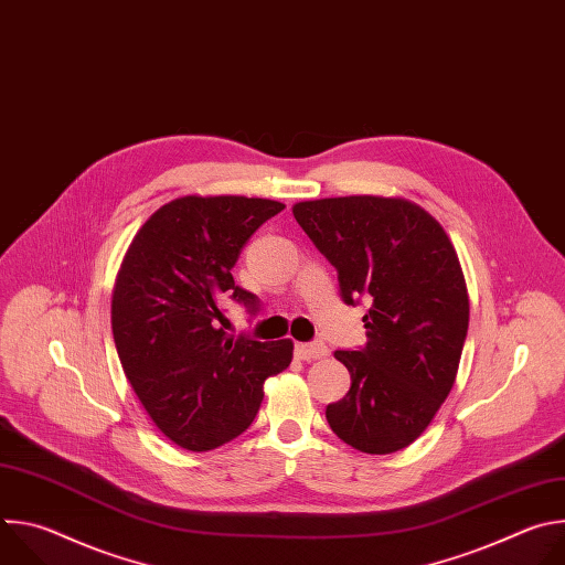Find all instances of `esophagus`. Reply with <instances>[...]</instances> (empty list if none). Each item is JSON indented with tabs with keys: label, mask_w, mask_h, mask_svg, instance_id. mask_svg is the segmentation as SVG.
<instances>
[{
	"label": "esophagus",
	"mask_w": 565,
	"mask_h": 565,
	"mask_svg": "<svg viewBox=\"0 0 565 565\" xmlns=\"http://www.w3.org/2000/svg\"><path fill=\"white\" fill-rule=\"evenodd\" d=\"M329 351H327V347L321 344V342H312V344H297L295 347V355L299 358V360H303V362H310V360H319V358H324Z\"/></svg>",
	"instance_id": "obj_1"
}]
</instances>
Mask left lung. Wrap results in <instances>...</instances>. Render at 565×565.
Instances as JSON below:
<instances>
[{
	"label": "left lung",
	"instance_id": "8db88e82",
	"mask_svg": "<svg viewBox=\"0 0 565 565\" xmlns=\"http://www.w3.org/2000/svg\"><path fill=\"white\" fill-rule=\"evenodd\" d=\"M292 214L338 268L344 301L369 303L366 347L335 351L351 388L327 420L358 451L405 449L447 399L467 338L469 297L451 238L402 196L299 201Z\"/></svg>",
	"mask_w": 565,
	"mask_h": 565
}]
</instances>
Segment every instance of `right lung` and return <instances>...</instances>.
Segmentation results:
<instances>
[{
	"label": "right lung",
	"instance_id": "obj_1",
	"mask_svg": "<svg viewBox=\"0 0 565 565\" xmlns=\"http://www.w3.org/2000/svg\"><path fill=\"white\" fill-rule=\"evenodd\" d=\"M286 205L236 194L179 196L136 232L111 292V331L142 409L174 445L210 451L244 434L264 382L288 369L292 342L225 333L223 299L257 308L232 268L255 230Z\"/></svg>",
	"mask_w": 565,
	"mask_h": 565
}]
</instances>
